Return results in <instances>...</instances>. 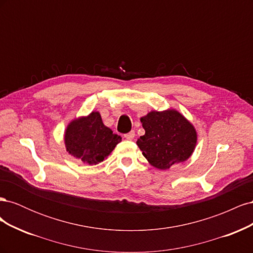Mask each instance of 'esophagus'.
I'll return each mask as SVG.
<instances>
[{
    "label": "esophagus",
    "instance_id": "obj_1",
    "mask_svg": "<svg viewBox=\"0 0 253 253\" xmlns=\"http://www.w3.org/2000/svg\"><path fill=\"white\" fill-rule=\"evenodd\" d=\"M134 137H135V132L134 131H131L127 134H125V138L127 139V140H132Z\"/></svg>",
    "mask_w": 253,
    "mask_h": 253
}]
</instances>
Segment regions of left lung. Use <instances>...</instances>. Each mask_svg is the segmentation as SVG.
I'll use <instances>...</instances> for the list:
<instances>
[{
  "label": "left lung",
  "mask_w": 253,
  "mask_h": 253,
  "mask_svg": "<svg viewBox=\"0 0 253 253\" xmlns=\"http://www.w3.org/2000/svg\"><path fill=\"white\" fill-rule=\"evenodd\" d=\"M140 121L145 133L136 143L153 167L167 170L192 155L197 134L192 124L179 112L172 109L152 111Z\"/></svg>",
  "instance_id": "8db88e82"
}]
</instances>
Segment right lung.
I'll return each instance as SVG.
<instances>
[{
    "instance_id": "add662e5",
    "label": "right lung",
    "mask_w": 253,
    "mask_h": 253,
    "mask_svg": "<svg viewBox=\"0 0 253 253\" xmlns=\"http://www.w3.org/2000/svg\"><path fill=\"white\" fill-rule=\"evenodd\" d=\"M120 141L121 137L103 125L99 112L74 119L64 134L66 151L88 165L103 162Z\"/></svg>"
}]
</instances>
